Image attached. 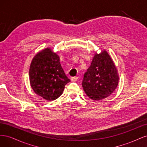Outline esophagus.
<instances>
[{"label": "esophagus", "mask_w": 147, "mask_h": 147, "mask_svg": "<svg viewBox=\"0 0 147 147\" xmlns=\"http://www.w3.org/2000/svg\"><path fill=\"white\" fill-rule=\"evenodd\" d=\"M71 81L72 82H76L78 80V77H71L70 78Z\"/></svg>", "instance_id": "1"}]
</instances>
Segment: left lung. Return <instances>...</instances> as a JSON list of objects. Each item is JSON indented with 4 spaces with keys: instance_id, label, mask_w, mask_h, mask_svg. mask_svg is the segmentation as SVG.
<instances>
[{
    "instance_id": "obj_1",
    "label": "left lung",
    "mask_w": 147,
    "mask_h": 147,
    "mask_svg": "<svg viewBox=\"0 0 147 147\" xmlns=\"http://www.w3.org/2000/svg\"><path fill=\"white\" fill-rule=\"evenodd\" d=\"M119 77L112 59L107 51L96 54L84 73L82 86L87 96L99 100L109 96L118 86Z\"/></svg>"
}]
</instances>
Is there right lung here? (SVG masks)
Returning <instances> with one entry per match:
<instances>
[{
	"label": "right lung",
	"mask_w": 147,
	"mask_h": 147,
	"mask_svg": "<svg viewBox=\"0 0 147 147\" xmlns=\"http://www.w3.org/2000/svg\"><path fill=\"white\" fill-rule=\"evenodd\" d=\"M30 86L38 96L53 100L63 94L70 82L60 64L59 57L47 48L34 57L29 69Z\"/></svg>",
	"instance_id": "obj_1"
}]
</instances>
